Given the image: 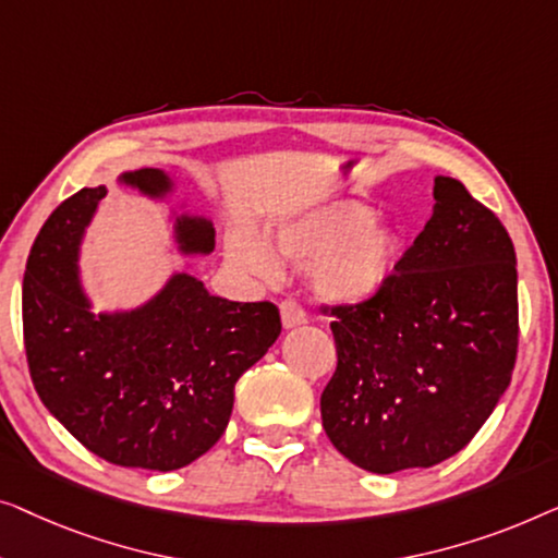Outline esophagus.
<instances>
[{
	"mask_svg": "<svg viewBox=\"0 0 558 558\" xmlns=\"http://www.w3.org/2000/svg\"><path fill=\"white\" fill-rule=\"evenodd\" d=\"M280 318L286 328H295L308 320V313H305V308L295 301V298H286V301L280 303Z\"/></svg>",
	"mask_w": 558,
	"mask_h": 558,
	"instance_id": "34e87169",
	"label": "esophagus"
}]
</instances>
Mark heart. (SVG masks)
<instances>
[{"label":"heart","instance_id":"b5f03b06","mask_svg":"<svg viewBox=\"0 0 558 558\" xmlns=\"http://www.w3.org/2000/svg\"><path fill=\"white\" fill-rule=\"evenodd\" d=\"M308 265V280L331 303L372 298L399 263V240L391 227L376 222L361 202H331L270 227V245L253 232L234 234L230 257L238 268L272 280L280 272L275 255Z\"/></svg>","mask_w":558,"mask_h":558}]
</instances>
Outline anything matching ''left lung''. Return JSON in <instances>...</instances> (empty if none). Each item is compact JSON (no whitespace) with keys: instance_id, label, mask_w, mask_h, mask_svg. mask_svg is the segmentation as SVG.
Returning a JSON list of instances; mask_svg holds the SVG:
<instances>
[{"instance_id":"left-lung-1","label":"left lung","mask_w":558,"mask_h":558,"mask_svg":"<svg viewBox=\"0 0 558 558\" xmlns=\"http://www.w3.org/2000/svg\"><path fill=\"white\" fill-rule=\"evenodd\" d=\"M391 278L331 316L336 372L320 420L368 473L433 468L475 437L511 384L518 272L500 219L452 177Z\"/></svg>"}]
</instances>
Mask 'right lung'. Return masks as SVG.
<instances>
[{
	"mask_svg": "<svg viewBox=\"0 0 558 558\" xmlns=\"http://www.w3.org/2000/svg\"><path fill=\"white\" fill-rule=\"evenodd\" d=\"M148 197L171 190L161 169L123 174ZM106 186L81 190L47 217L27 257L22 331L27 366L54 420L113 465L169 470L202 458L222 437L234 384L280 336L276 303L209 295L174 276L154 301L93 316L77 282V247ZM184 253H211L209 219L179 217Z\"/></svg>",
	"mask_w": 558,
	"mask_h": 558,
	"instance_id": "1",
	"label": "right lung"
}]
</instances>
